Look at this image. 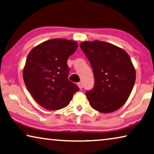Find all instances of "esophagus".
<instances>
[{
	"mask_svg": "<svg viewBox=\"0 0 154 154\" xmlns=\"http://www.w3.org/2000/svg\"><path fill=\"white\" fill-rule=\"evenodd\" d=\"M77 86L80 89L83 88V84H82V82H79V83H77Z\"/></svg>",
	"mask_w": 154,
	"mask_h": 154,
	"instance_id": "esophagus-1",
	"label": "esophagus"
}]
</instances>
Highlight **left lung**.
Returning <instances> with one entry per match:
<instances>
[{
    "mask_svg": "<svg viewBox=\"0 0 154 154\" xmlns=\"http://www.w3.org/2000/svg\"><path fill=\"white\" fill-rule=\"evenodd\" d=\"M80 48L93 68L95 86L86 95L91 107L109 113L120 109L136 82V70L123 49L101 41H84Z\"/></svg>",
    "mask_w": 154,
    "mask_h": 154,
    "instance_id": "left-lung-1",
    "label": "left lung"
}]
</instances>
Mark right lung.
<instances>
[{"label":"right lung","mask_w":154,"mask_h":154,"mask_svg":"<svg viewBox=\"0 0 154 154\" xmlns=\"http://www.w3.org/2000/svg\"><path fill=\"white\" fill-rule=\"evenodd\" d=\"M77 47L76 41L53 38L36 45L27 55L23 71L25 84L44 109L56 111L67 106L79 90L68 79L67 60Z\"/></svg>","instance_id":"obj_1"}]
</instances>
